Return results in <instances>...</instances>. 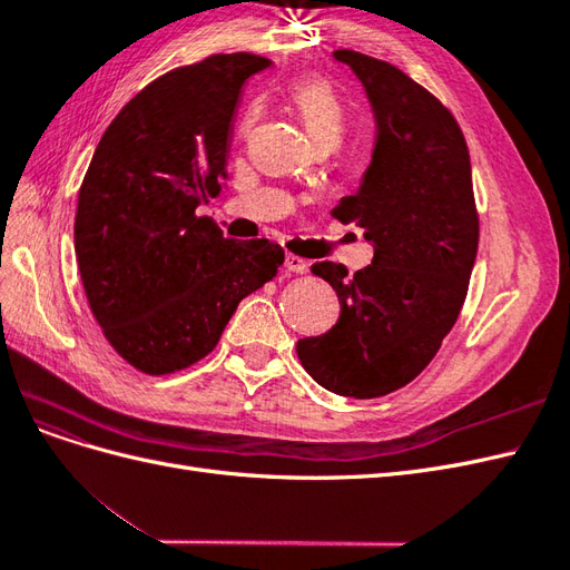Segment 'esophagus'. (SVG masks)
Listing matches in <instances>:
<instances>
[{
	"instance_id": "esophagus-1",
	"label": "esophagus",
	"mask_w": 570,
	"mask_h": 570,
	"mask_svg": "<svg viewBox=\"0 0 570 570\" xmlns=\"http://www.w3.org/2000/svg\"><path fill=\"white\" fill-rule=\"evenodd\" d=\"M285 266H287L289 273H297V275H302V273L308 271V262H306V258L297 256V254H287V256H285Z\"/></svg>"
}]
</instances>
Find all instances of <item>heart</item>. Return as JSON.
<instances>
[{"label": "heart", "mask_w": 570, "mask_h": 570, "mask_svg": "<svg viewBox=\"0 0 570 570\" xmlns=\"http://www.w3.org/2000/svg\"><path fill=\"white\" fill-rule=\"evenodd\" d=\"M287 92L316 147L321 145L337 147V142L342 140L347 114H344V105L333 85L318 76H304L292 82Z\"/></svg>", "instance_id": "heart-1"}]
</instances>
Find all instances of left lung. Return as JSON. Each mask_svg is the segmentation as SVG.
Masks as SVG:
<instances>
[{"label":"left lung","mask_w":570,"mask_h":570,"mask_svg":"<svg viewBox=\"0 0 570 570\" xmlns=\"http://www.w3.org/2000/svg\"><path fill=\"white\" fill-rule=\"evenodd\" d=\"M375 114V147L358 193L333 216L364 228L373 264L354 275L318 262L333 285L340 318L331 331L297 342L318 385L373 400L409 385L452 331L469 292L480 220L471 157L452 111L400 68L337 49Z\"/></svg>","instance_id":"8db88e82"}]
</instances>
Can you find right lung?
Wrapping results in <instances>:
<instances>
[{
    "label": "right lung",
    "instance_id": "1",
    "mask_svg": "<svg viewBox=\"0 0 570 570\" xmlns=\"http://www.w3.org/2000/svg\"><path fill=\"white\" fill-rule=\"evenodd\" d=\"M271 59L235 51L174 68L118 111L82 178L76 258L92 316L147 375L197 364L237 304L275 278L278 243L223 237L197 206L228 178L245 82Z\"/></svg>",
    "mask_w": 570,
    "mask_h": 570
}]
</instances>
